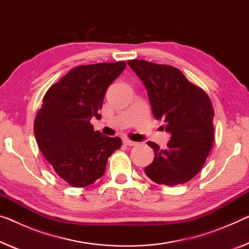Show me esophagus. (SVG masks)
Here are the masks:
<instances>
[{
    "label": "esophagus",
    "instance_id": "obj_1",
    "mask_svg": "<svg viewBox=\"0 0 249 249\" xmlns=\"http://www.w3.org/2000/svg\"><path fill=\"white\" fill-rule=\"evenodd\" d=\"M124 143L125 144V146H129V147L136 146V144H137V142H135V141H131L129 139H124Z\"/></svg>",
    "mask_w": 249,
    "mask_h": 249
}]
</instances>
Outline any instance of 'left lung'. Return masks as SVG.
I'll list each match as a JSON object with an SVG mask.
<instances>
[{"instance_id": "1", "label": "left lung", "mask_w": 249, "mask_h": 249, "mask_svg": "<svg viewBox=\"0 0 249 249\" xmlns=\"http://www.w3.org/2000/svg\"><path fill=\"white\" fill-rule=\"evenodd\" d=\"M128 66L146 87L155 118L166 122L171 135L166 149L148 141L155 158L144 173L159 185L189 181L201 170L213 143L212 101L177 68L144 60H130Z\"/></svg>"}]
</instances>
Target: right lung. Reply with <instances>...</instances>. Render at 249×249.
Listing matches in <instances>:
<instances>
[{"mask_svg": "<svg viewBox=\"0 0 249 249\" xmlns=\"http://www.w3.org/2000/svg\"><path fill=\"white\" fill-rule=\"evenodd\" d=\"M125 62L79 66L50 87L34 120V135L42 155L70 186L87 187L101 178L108 158L119 149V137L94 131L108 87Z\"/></svg>", "mask_w": 249, "mask_h": 249, "instance_id": "1", "label": "right lung"}]
</instances>
